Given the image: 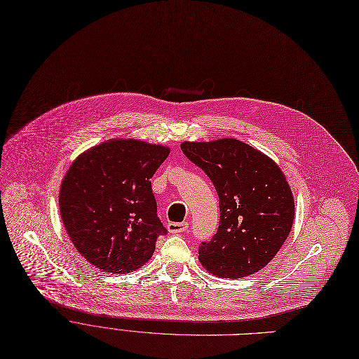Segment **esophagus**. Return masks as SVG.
<instances>
[{
  "label": "esophagus",
  "mask_w": 359,
  "mask_h": 359,
  "mask_svg": "<svg viewBox=\"0 0 359 359\" xmlns=\"http://www.w3.org/2000/svg\"><path fill=\"white\" fill-rule=\"evenodd\" d=\"M187 222H168V225H167V230H168V233H172V234H177V233H183V231H186L187 230Z\"/></svg>",
  "instance_id": "obj_1"
}]
</instances>
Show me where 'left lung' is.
I'll use <instances>...</instances> for the list:
<instances>
[{
	"instance_id": "1",
	"label": "left lung",
	"mask_w": 359,
	"mask_h": 359,
	"mask_svg": "<svg viewBox=\"0 0 359 359\" xmlns=\"http://www.w3.org/2000/svg\"><path fill=\"white\" fill-rule=\"evenodd\" d=\"M183 154L212 180L219 227L199 248L202 266L221 278L249 276L265 268L288 238L295 205L280 167L236 138L180 144Z\"/></svg>"
}]
</instances>
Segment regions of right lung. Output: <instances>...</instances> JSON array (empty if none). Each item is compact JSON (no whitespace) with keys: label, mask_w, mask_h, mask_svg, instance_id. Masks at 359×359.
<instances>
[{"label":"right lung","mask_w":359,"mask_h":359,"mask_svg":"<svg viewBox=\"0 0 359 359\" xmlns=\"http://www.w3.org/2000/svg\"><path fill=\"white\" fill-rule=\"evenodd\" d=\"M170 148L113 138L72 161L60 189V211L74 248L93 266L129 273L153 256L165 233L151 177Z\"/></svg>","instance_id":"obj_1"}]
</instances>
